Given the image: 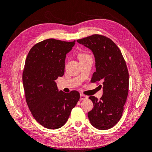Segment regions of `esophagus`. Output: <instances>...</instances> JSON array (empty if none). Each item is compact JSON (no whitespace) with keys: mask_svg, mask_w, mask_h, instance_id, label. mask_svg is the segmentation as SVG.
I'll list each match as a JSON object with an SVG mask.
<instances>
[{"mask_svg":"<svg viewBox=\"0 0 152 152\" xmlns=\"http://www.w3.org/2000/svg\"><path fill=\"white\" fill-rule=\"evenodd\" d=\"M80 98L81 100H84V99H86L87 98V96H86V95H84V94H80Z\"/></svg>","mask_w":152,"mask_h":152,"instance_id":"34e87169","label":"esophagus"}]
</instances>
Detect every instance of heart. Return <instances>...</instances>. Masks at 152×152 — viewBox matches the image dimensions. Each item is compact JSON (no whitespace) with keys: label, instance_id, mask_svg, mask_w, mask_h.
I'll return each mask as SVG.
<instances>
[{"label":"heart","instance_id":"obj_1","mask_svg":"<svg viewBox=\"0 0 152 152\" xmlns=\"http://www.w3.org/2000/svg\"><path fill=\"white\" fill-rule=\"evenodd\" d=\"M89 56H90L89 55L86 54V53H80V54H79V60H81V59H84V58H87V57H89Z\"/></svg>","mask_w":152,"mask_h":152}]
</instances>
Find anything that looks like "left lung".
Wrapping results in <instances>:
<instances>
[{"instance_id":"obj_1","label":"left lung","mask_w":152,"mask_h":152,"mask_svg":"<svg viewBox=\"0 0 152 152\" xmlns=\"http://www.w3.org/2000/svg\"><path fill=\"white\" fill-rule=\"evenodd\" d=\"M77 41L94 54L96 69L91 82H103L100 99L89 97L94 107L87 115L95 128L109 129L120 121L127 98L129 72L125 59L117 45L105 36L94 34Z\"/></svg>"}]
</instances>
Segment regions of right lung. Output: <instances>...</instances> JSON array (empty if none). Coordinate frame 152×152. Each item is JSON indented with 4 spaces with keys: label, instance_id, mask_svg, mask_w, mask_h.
I'll use <instances>...</instances> for the list:
<instances>
[{
    "label": "right lung",
    "instance_id": "add662e5",
    "mask_svg": "<svg viewBox=\"0 0 152 152\" xmlns=\"http://www.w3.org/2000/svg\"><path fill=\"white\" fill-rule=\"evenodd\" d=\"M75 42L44 40L31 48L26 59L23 84L27 105L35 120L50 129L66 122L80 99L77 91H58L55 82L64 75L66 54Z\"/></svg>",
    "mask_w": 152,
    "mask_h": 152
}]
</instances>
